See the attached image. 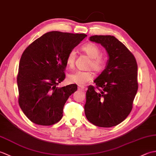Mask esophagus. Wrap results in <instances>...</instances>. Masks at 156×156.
<instances>
[{
  "mask_svg": "<svg viewBox=\"0 0 156 156\" xmlns=\"http://www.w3.org/2000/svg\"><path fill=\"white\" fill-rule=\"evenodd\" d=\"M78 89L80 90H82V91H84V90H86V88L84 87H82V86H79L78 87Z\"/></svg>",
  "mask_w": 156,
  "mask_h": 156,
  "instance_id": "34e87169",
  "label": "esophagus"
}]
</instances>
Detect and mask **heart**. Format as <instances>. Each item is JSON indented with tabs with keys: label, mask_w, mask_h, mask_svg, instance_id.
<instances>
[{
	"label": "heart",
	"mask_w": 156,
	"mask_h": 156,
	"mask_svg": "<svg viewBox=\"0 0 156 156\" xmlns=\"http://www.w3.org/2000/svg\"><path fill=\"white\" fill-rule=\"evenodd\" d=\"M82 50L91 58L88 67L92 68L95 72L101 73L107 68V59L101 55V50L97 45L93 43H88L82 46ZM76 58V51L74 49H71L66 58V64L69 68H73L74 66ZM94 78V73L90 70L88 71H76L69 74L68 80L72 84L78 85H85L88 82Z\"/></svg>",
	"instance_id": "obj_1"
}]
</instances>
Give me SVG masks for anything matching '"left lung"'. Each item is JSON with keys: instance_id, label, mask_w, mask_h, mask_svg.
Instances as JSON below:
<instances>
[{"instance_id": "1", "label": "left lung", "mask_w": 156, "mask_h": 156, "mask_svg": "<svg viewBox=\"0 0 156 156\" xmlns=\"http://www.w3.org/2000/svg\"><path fill=\"white\" fill-rule=\"evenodd\" d=\"M90 40L100 44L109 56L107 68L89 86L86 94L85 115L101 127L121 123L130 113L138 89L137 64L133 54L111 35H93Z\"/></svg>"}]
</instances>
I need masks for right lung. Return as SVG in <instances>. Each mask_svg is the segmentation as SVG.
<instances>
[{"label": "right lung", "instance_id": "add662e5", "mask_svg": "<svg viewBox=\"0 0 156 156\" xmlns=\"http://www.w3.org/2000/svg\"><path fill=\"white\" fill-rule=\"evenodd\" d=\"M84 34L46 33L25 49L17 75L19 104L31 122L52 125L61 120L63 108L77 85L59 88L66 78V58L87 37Z\"/></svg>", "mask_w": 156, "mask_h": 156}]
</instances>
